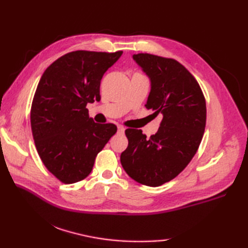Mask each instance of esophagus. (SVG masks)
Segmentation results:
<instances>
[{"instance_id": "1", "label": "esophagus", "mask_w": 248, "mask_h": 248, "mask_svg": "<svg viewBox=\"0 0 248 248\" xmlns=\"http://www.w3.org/2000/svg\"><path fill=\"white\" fill-rule=\"evenodd\" d=\"M124 125H118V132L119 133H124Z\"/></svg>"}]
</instances>
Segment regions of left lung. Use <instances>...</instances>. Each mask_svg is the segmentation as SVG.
<instances>
[{"instance_id": "8db88e82", "label": "left lung", "mask_w": 248, "mask_h": 248, "mask_svg": "<svg viewBox=\"0 0 248 248\" xmlns=\"http://www.w3.org/2000/svg\"><path fill=\"white\" fill-rule=\"evenodd\" d=\"M133 59L151 81L146 108L163 119L150 138L141 130H125L129 144L120 162L136 182L160 186L176 178L197 152L207 119L205 99L196 78L176 60L148 53Z\"/></svg>"}]
</instances>
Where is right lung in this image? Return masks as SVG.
<instances>
[{"label":"right lung","instance_id":"obj_1","mask_svg":"<svg viewBox=\"0 0 248 248\" xmlns=\"http://www.w3.org/2000/svg\"><path fill=\"white\" fill-rule=\"evenodd\" d=\"M123 51H73L46 68L31 108L37 152L52 175L65 184L85 179L94 159L116 133L113 124H97L87 103L100 101V82Z\"/></svg>","mask_w":248,"mask_h":248}]
</instances>
